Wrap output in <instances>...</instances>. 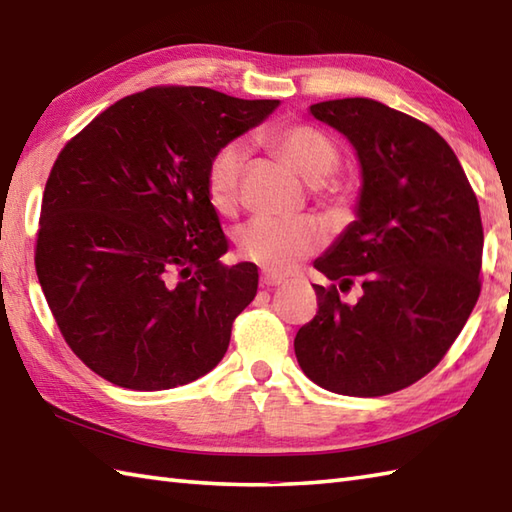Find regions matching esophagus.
<instances>
[{
  "label": "esophagus",
  "instance_id": "34e87169",
  "mask_svg": "<svg viewBox=\"0 0 512 512\" xmlns=\"http://www.w3.org/2000/svg\"><path fill=\"white\" fill-rule=\"evenodd\" d=\"M284 277L281 275H275V273H262V286H266V288H277V286H281L284 284Z\"/></svg>",
  "mask_w": 512,
  "mask_h": 512
}]
</instances>
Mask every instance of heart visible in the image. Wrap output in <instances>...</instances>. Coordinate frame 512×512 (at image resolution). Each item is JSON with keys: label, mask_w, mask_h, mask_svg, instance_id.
<instances>
[{"label": "heart", "mask_w": 512, "mask_h": 512, "mask_svg": "<svg viewBox=\"0 0 512 512\" xmlns=\"http://www.w3.org/2000/svg\"><path fill=\"white\" fill-rule=\"evenodd\" d=\"M268 145L286 165L319 191L328 189V180L341 162V154L323 132L308 125H288L268 134ZM248 151L244 143H226L215 151L206 167V195L215 211L228 213L237 202L239 182L246 167ZM323 231L314 217L295 220H255L239 226L237 248L250 262L273 273H290L303 259L317 253Z\"/></svg>", "instance_id": "heart-1"}]
</instances>
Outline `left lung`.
Returning <instances> with one entry per match:
<instances>
[{
  "label": "left lung",
  "instance_id": "1",
  "mask_svg": "<svg viewBox=\"0 0 512 512\" xmlns=\"http://www.w3.org/2000/svg\"><path fill=\"white\" fill-rule=\"evenodd\" d=\"M356 151V220L314 262L345 290L314 286L319 312L295 339L319 387L374 398L416 383L458 339L480 297L484 231L458 156L436 129L374 99L310 105Z\"/></svg>",
  "mask_w": 512,
  "mask_h": 512
}]
</instances>
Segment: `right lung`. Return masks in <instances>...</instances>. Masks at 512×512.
Returning a JSON list of instances; mask_svg holds the SVG:
<instances>
[{
	"label": "right lung",
	"mask_w": 512,
	"mask_h": 512,
	"mask_svg": "<svg viewBox=\"0 0 512 512\" xmlns=\"http://www.w3.org/2000/svg\"><path fill=\"white\" fill-rule=\"evenodd\" d=\"M279 101L149 88L63 147L41 204L35 266L65 343L118 387L160 391L209 374L257 295V266H224L206 167Z\"/></svg>",
	"instance_id": "1"
}]
</instances>
